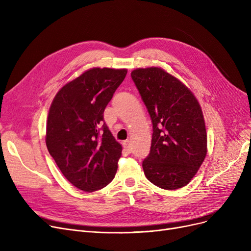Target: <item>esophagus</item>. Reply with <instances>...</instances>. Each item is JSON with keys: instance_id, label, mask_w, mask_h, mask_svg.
<instances>
[{"instance_id": "1", "label": "esophagus", "mask_w": 251, "mask_h": 251, "mask_svg": "<svg viewBox=\"0 0 251 251\" xmlns=\"http://www.w3.org/2000/svg\"><path fill=\"white\" fill-rule=\"evenodd\" d=\"M123 146H124L125 150H126L128 152H131V151H132V146H131V142H130L129 140L125 141V142L123 143Z\"/></svg>"}]
</instances>
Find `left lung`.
Returning <instances> with one entry per match:
<instances>
[{"instance_id": "8db88e82", "label": "left lung", "mask_w": 251, "mask_h": 251, "mask_svg": "<svg viewBox=\"0 0 251 251\" xmlns=\"http://www.w3.org/2000/svg\"><path fill=\"white\" fill-rule=\"evenodd\" d=\"M131 77L152 122L151 151L142 162L144 175L163 189L187 185L206 155L199 101L188 87L161 68H139Z\"/></svg>"}]
</instances>
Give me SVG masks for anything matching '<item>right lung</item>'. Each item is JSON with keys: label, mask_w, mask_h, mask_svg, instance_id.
Returning a JSON list of instances; mask_svg holds the SVG:
<instances>
[{"label": "right lung", "mask_w": 251, "mask_h": 251, "mask_svg": "<svg viewBox=\"0 0 251 251\" xmlns=\"http://www.w3.org/2000/svg\"><path fill=\"white\" fill-rule=\"evenodd\" d=\"M126 74V69H89L64 85L50 104L48 151L80 190L101 189L117 172L122 147L104 123L103 111Z\"/></svg>", "instance_id": "add662e5"}]
</instances>
